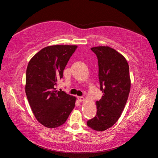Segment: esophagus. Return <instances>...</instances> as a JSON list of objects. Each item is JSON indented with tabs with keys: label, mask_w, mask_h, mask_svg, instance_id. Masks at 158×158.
Masks as SVG:
<instances>
[{
	"label": "esophagus",
	"mask_w": 158,
	"mask_h": 158,
	"mask_svg": "<svg viewBox=\"0 0 158 158\" xmlns=\"http://www.w3.org/2000/svg\"><path fill=\"white\" fill-rule=\"evenodd\" d=\"M78 101L80 102H83L84 101V97H82V96H78Z\"/></svg>",
	"instance_id": "obj_1"
}]
</instances>
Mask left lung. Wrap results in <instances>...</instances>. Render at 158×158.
<instances>
[{
    "mask_svg": "<svg viewBox=\"0 0 158 158\" xmlns=\"http://www.w3.org/2000/svg\"><path fill=\"white\" fill-rule=\"evenodd\" d=\"M96 55L99 66L100 90L103 95L96 102L97 114L87 125L97 131L111 127L120 117L131 89L129 66L126 59L107 46L91 48Z\"/></svg>",
    "mask_w": 158,
    "mask_h": 158,
    "instance_id": "1",
    "label": "left lung"
}]
</instances>
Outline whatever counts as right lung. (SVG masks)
<instances>
[{
	"instance_id": "1",
	"label": "right lung",
	"mask_w": 158,
	"mask_h": 158,
	"mask_svg": "<svg viewBox=\"0 0 158 158\" xmlns=\"http://www.w3.org/2000/svg\"><path fill=\"white\" fill-rule=\"evenodd\" d=\"M76 48V45L46 47L28 63L26 96L36 119L47 128L63 125L74 108L76 98L55 87Z\"/></svg>"
}]
</instances>
